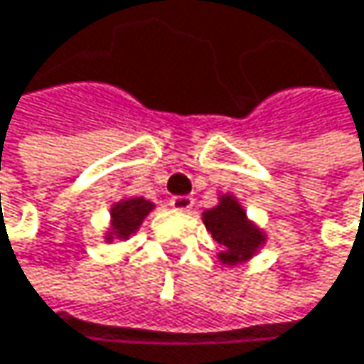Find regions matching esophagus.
I'll return each mask as SVG.
<instances>
[{
    "label": "esophagus",
    "instance_id": "esophagus-1",
    "mask_svg": "<svg viewBox=\"0 0 364 364\" xmlns=\"http://www.w3.org/2000/svg\"><path fill=\"white\" fill-rule=\"evenodd\" d=\"M170 207L178 213H188L194 207V198L192 196H174V198H170Z\"/></svg>",
    "mask_w": 364,
    "mask_h": 364
}]
</instances>
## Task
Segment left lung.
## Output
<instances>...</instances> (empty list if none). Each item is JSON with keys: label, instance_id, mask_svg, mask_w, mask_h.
Segmentation results:
<instances>
[{"label": "left lung", "instance_id": "left-lung-1", "mask_svg": "<svg viewBox=\"0 0 364 364\" xmlns=\"http://www.w3.org/2000/svg\"><path fill=\"white\" fill-rule=\"evenodd\" d=\"M203 222L222 252L218 260L226 267L250 262L267 245V232L250 220L235 194H220L213 209L203 211Z\"/></svg>", "mask_w": 364, "mask_h": 364}]
</instances>
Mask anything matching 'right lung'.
Returning a JSON list of instances; mask_svg holds the SVG:
<instances>
[{"mask_svg":"<svg viewBox=\"0 0 364 364\" xmlns=\"http://www.w3.org/2000/svg\"><path fill=\"white\" fill-rule=\"evenodd\" d=\"M155 209L151 200H144L142 196H127L119 203L110 205V224L104 232V241H127L132 235L138 232L144 218Z\"/></svg>","mask_w":364,"mask_h":364,"instance_id":"right-lung-1","label":"right lung"}]
</instances>
